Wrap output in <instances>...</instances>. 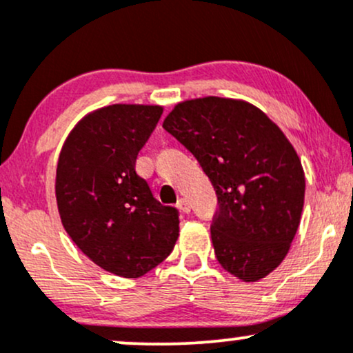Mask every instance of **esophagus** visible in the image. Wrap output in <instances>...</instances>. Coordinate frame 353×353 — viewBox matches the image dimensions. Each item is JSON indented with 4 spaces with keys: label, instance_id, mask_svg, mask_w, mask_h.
<instances>
[{
    "label": "esophagus",
    "instance_id": "34e87169",
    "mask_svg": "<svg viewBox=\"0 0 353 353\" xmlns=\"http://www.w3.org/2000/svg\"><path fill=\"white\" fill-rule=\"evenodd\" d=\"M177 208H179L184 214H189L190 212V204H189L188 199H179V201H177Z\"/></svg>",
    "mask_w": 353,
    "mask_h": 353
}]
</instances>
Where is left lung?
Here are the masks:
<instances>
[{
  "mask_svg": "<svg viewBox=\"0 0 353 353\" xmlns=\"http://www.w3.org/2000/svg\"><path fill=\"white\" fill-rule=\"evenodd\" d=\"M163 128L201 164L219 209L210 225L219 264L245 282L283 261L301 224L305 177L292 144L244 101H184Z\"/></svg>",
  "mask_w": 353,
  "mask_h": 353,
  "instance_id": "1",
  "label": "left lung"
}]
</instances>
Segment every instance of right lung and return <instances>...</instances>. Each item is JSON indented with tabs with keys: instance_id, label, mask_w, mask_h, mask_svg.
<instances>
[{
	"instance_id": "add662e5",
	"label": "right lung",
	"mask_w": 353,
	"mask_h": 353,
	"mask_svg": "<svg viewBox=\"0 0 353 353\" xmlns=\"http://www.w3.org/2000/svg\"><path fill=\"white\" fill-rule=\"evenodd\" d=\"M161 114L163 108L136 104L98 109L72 129L58 161L64 229L94 264L121 277L159 265L179 236V210L161 204L136 172Z\"/></svg>"
}]
</instances>
